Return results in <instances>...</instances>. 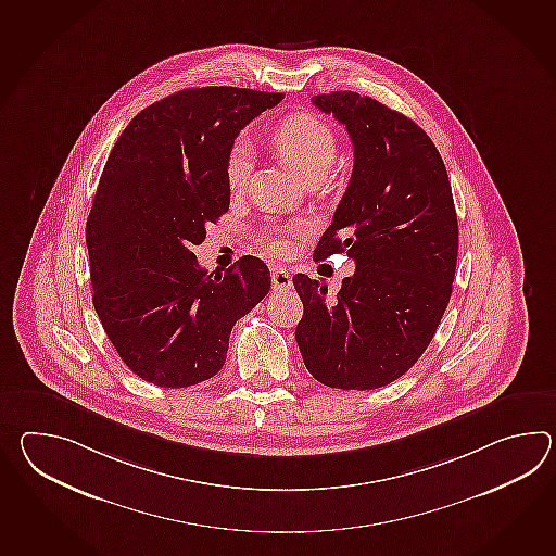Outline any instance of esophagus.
<instances>
[{"instance_id":"esophagus-1","label":"esophagus","mask_w":556,"mask_h":556,"mask_svg":"<svg viewBox=\"0 0 556 556\" xmlns=\"http://www.w3.org/2000/svg\"><path fill=\"white\" fill-rule=\"evenodd\" d=\"M271 283L275 291H289L293 287V279L283 267H275L271 273Z\"/></svg>"}]
</instances>
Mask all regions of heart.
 Instances as JSON below:
<instances>
[{"label":"heart","instance_id":"heart-1","mask_svg":"<svg viewBox=\"0 0 556 556\" xmlns=\"http://www.w3.org/2000/svg\"><path fill=\"white\" fill-rule=\"evenodd\" d=\"M273 143L283 155V160L305 177V181L315 177H327L337 161V137L331 125L311 113L289 115L275 127ZM251 167L253 153L248 137H237L225 157V179L231 191L245 187ZM305 231L307 229L303 225L269 227L261 241L269 253L285 257L291 253L293 239L305 235Z\"/></svg>","mask_w":556,"mask_h":556}]
</instances>
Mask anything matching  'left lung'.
<instances>
[{
	"instance_id": "8db88e82",
	"label": "left lung",
	"mask_w": 556,
	"mask_h": 556,
	"mask_svg": "<svg viewBox=\"0 0 556 556\" xmlns=\"http://www.w3.org/2000/svg\"><path fill=\"white\" fill-rule=\"evenodd\" d=\"M333 113L355 161L313 257L346 253L355 273L334 299L296 273V345L319 383L369 391L403 377L431 343L453 293L458 223L443 157L407 115L355 91L311 99Z\"/></svg>"
}]
</instances>
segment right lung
<instances>
[{"mask_svg":"<svg viewBox=\"0 0 556 556\" xmlns=\"http://www.w3.org/2000/svg\"><path fill=\"white\" fill-rule=\"evenodd\" d=\"M283 93L184 89L125 127L87 217L93 307L129 369L157 387L222 370L235 323L269 293L271 273L245 255L225 273L191 251L229 210L225 157L235 137Z\"/></svg>","mask_w":556,"mask_h":556,"instance_id":"add662e5","label":"right lung"}]
</instances>
